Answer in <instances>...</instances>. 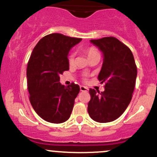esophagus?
Segmentation results:
<instances>
[{
    "label": "esophagus",
    "mask_w": 157,
    "mask_h": 157,
    "mask_svg": "<svg viewBox=\"0 0 157 157\" xmlns=\"http://www.w3.org/2000/svg\"><path fill=\"white\" fill-rule=\"evenodd\" d=\"M80 91H82V92H87L88 91V87H86V86H80Z\"/></svg>",
    "instance_id": "34e87169"
}]
</instances>
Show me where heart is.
Listing matches in <instances>:
<instances>
[{
	"label": "heart",
	"instance_id": "b5f03b06",
	"mask_svg": "<svg viewBox=\"0 0 157 157\" xmlns=\"http://www.w3.org/2000/svg\"><path fill=\"white\" fill-rule=\"evenodd\" d=\"M98 53H99V52H98V51L94 48H90L86 50V55H87L88 58H90V57L93 56V55H96V54H98ZM74 54H71L68 57L69 63L70 64H72V63L74 62Z\"/></svg>",
	"mask_w": 157,
	"mask_h": 157
}]
</instances>
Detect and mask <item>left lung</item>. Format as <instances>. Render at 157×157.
Returning <instances> with one entry per match:
<instances>
[{
  "mask_svg": "<svg viewBox=\"0 0 157 157\" xmlns=\"http://www.w3.org/2000/svg\"><path fill=\"white\" fill-rule=\"evenodd\" d=\"M103 55L98 79L105 90L90 89L88 113L95 121L106 123L121 116L131 102L137 78V66L128 47L114 37L90 40Z\"/></svg>",
  "mask_w": 157,
  "mask_h": 157,
  "instance_id": "obj_1",
  "label": "left lung"
}]
</instances>
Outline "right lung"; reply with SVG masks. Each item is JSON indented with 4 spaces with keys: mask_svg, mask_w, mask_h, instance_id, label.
<instances>
[{
    "mask_svg": "<svg viewBox=\"0 0 157 157\" xmlns=\"http://www.w3.org/2000/svg\"><path fill=\"white\" fill-rule=\"evenodd\" d=\"M81 40L52 33L41 39L32 52L26 70L29 100L48 122L63 123L71 116L80 86L62 85L60 75L69 70L70 50Z\"/></svg>",
    "mask_w": 157,
    "mask_h": 157,
    "instance_id": "right-lung-1",
    "label": "right lung"
}]
</instances>
